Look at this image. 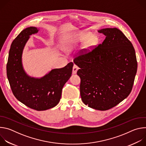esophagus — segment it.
Instances as JSON below:
<instances>
[{
    "mask_svg": "<svg viewBox=\"0 0 146 146\" xmlns=\"http://www.w3.org/2000/svg\"><path fill=\"white\" fill-rule=\"evenodd\" d=\"M78 69H79V68H78V67L77 65H74V66H73V67L72 73H73V74H76L77 70H78Z\"/></svg>",
    "mask_w": 146,
    "mask_h": 146,
    "instance_id": "1",
    "label": "esophagus"
}]
</instances>
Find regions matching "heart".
<instances>
[{"instance_id":"b5f03b06","label":"heart","mask_w":146,"mask_h":146,"mask_svg":"<svg viewBox=\"0 0 146 146\" xmlns=\"http://www.w3.org/2000/svg\"><path fill=\"white\" fill-rule=\"evenodd\" d=\"M98 37L89 32H78L68 36L63 41V46L66 50H70L78 43H83V50L89 51L97 44Z\"/></svg>"}]
</instances>
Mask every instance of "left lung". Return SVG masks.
<instances>
[{
    "label": "left lung",
    "mask_w": 146,
    "mask_h": 146,
    "mask_svg": "<svg viewBox=\"0 0 146 146\" xmlns=\"http://www.w3.org/2000/svg\"><path fill=\"white\" fill-rule=\"evenodd\" d=\"M106 36L92 51L78 56L74 63L80 68V95L85 105L107 110L122 102L131 93L137 72L134 47L118 29L98 31Z\"/></svg>",
    "instance_id": "obj_1"
}]
</instances>
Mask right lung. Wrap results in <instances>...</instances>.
Here are the masks:
<instances>
[{"instance_id":"right-lung-1","label":"right lung","mask_w":146,"mask_h":146,"mask_svg":"<svg viewBox=\"0 0 146 146\" xmlns=\"http://www.w3.org/2000/svg\"><path fill=\"white\" fill-rule=\"evenodd\" d=\"M39 29L27 28L13 40L7 64V76L15 97L25 105L37 111L55 107L59 102L62 90L72 76L73 62L60 69H53L40 78L29 76L23 65V53L27 41Z\"/></svg>"}]
</instances>
